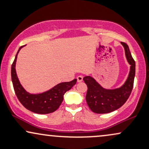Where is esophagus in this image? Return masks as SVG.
<instances>
[{
    "instance_id": "1",
    "label": "esophagus",
    "mask_w": 149,
    "mask_h": 149,
    "mask_svg": "<svg viewBox=\"0 0 149 149\" xmlns=\"http://www.w3.org/2000/svg\"><path fill=\"white\" fill-rule=\"evenodd\" d=\"M83 77L82 76H78V77H77V81L78 82L83 81Z\"/></svg>"
}]
</instances>
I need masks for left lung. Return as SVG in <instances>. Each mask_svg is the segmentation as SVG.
Listing matches in <instances>:
<instances>
[{
  "mask_svg": "<svg viewBox=\"0 0 149 149\" xmlns=\"http://www.w3.org/2000/svg\"><path fill=\"white\" fill-rule=\"evenodd\" d=\"M124 47L127 60L130 65L127 79L120 88L109 90L101 86L91 76H85L83 80L88 86L86 102L92 111L96 113H108L117 110L129 98L134 84L135 61L130 52L128 45L121 42Z\"/></svg>",
  "mask_w": 149,
  "mask_h": 149,
  "instance_id": "obj_1",
  "label": "left lung"
}]
</instances>
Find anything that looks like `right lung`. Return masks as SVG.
<instances>
[{
  "instance_id": "1",
  "label": "right lung",
  "mask_w": 149,
  "mask_h": 149,
  "mask_svg": "<svg viewBox=\"0 0 149 149\" xmlns=\"http://www.w3.org/2000/svg\"><path fill=\"white\" fill-rule=\"evenodd\" d=\"M23 47L22 46L19 48L11 67L12 81L16 96L26 109L36 113L47 114L55 111L62 103L64 95L75 85L77 79L59 83L42 93L30 94L26 92L20 83L15 69L17 54Z\"/></svg>"
}]
</instances>
